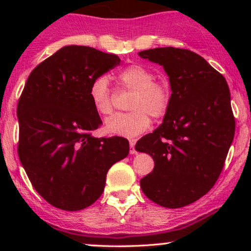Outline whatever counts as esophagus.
<instances>
[{
	"instance_id": "esophagus-1",
	"label": "esophagus",
	"mask_w": 251,
	"mask_h": 251,
	"mask_svg": "<svg viewBox=\"0 0 251 251\" xmlns=\"http://www.w3.org/2000/svg\"><path fill=\"white\" fill-rule=\"evenodd\" d=\"M134 146H135V140L134 139H131V140H129V153H131V154L137 153V151H135Z\"/></svg>"
}]
</instances>
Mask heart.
<instances>
[{"instance_id": "obj_1", "label": "heart", "mask_w": 251, "mask_h": 251, "mask_svg": "<svg viewBox=\"0 0 251 251\" xmlns=\"http://www.w3.org/2000/svg\"><path fill=\"white\" fill-rule=\"evenodd\" d=\"M118 80L124 87L134 91L129 113H119L109 117L105 122V131L108 134L134 138L151 125V118L165 116L171 100V92L164 83L155 82L153 72L142 65H131L118 74ZM88 97L94 111L100 116L112 112L111 89L105 75L97 76L91 82Z\"/></svg>"}]
</instances>
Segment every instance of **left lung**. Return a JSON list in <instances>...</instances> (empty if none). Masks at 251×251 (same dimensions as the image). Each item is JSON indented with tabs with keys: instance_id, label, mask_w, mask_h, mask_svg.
I'll return each instance as SVG.
<instances>
[{
	"instance_id": "obj_1",
	"label": "left lung",
	"mask_w": 251,
	"mask_h": 251,
	"mask_svg": "<svg viewBox=\"0 0 251 251\" xmlns=\"http://www.w3.org/2000/svg\"><path fill=\"white\" fill-rule=\"evenodd\" d=\"M138 55L163 66L172 92L162 125L135 144L154 160L140 188L164 208H181L209 192L224 166L235 133L229 87L189 50L154 48Z\"/></svg>"
}]
</instances>
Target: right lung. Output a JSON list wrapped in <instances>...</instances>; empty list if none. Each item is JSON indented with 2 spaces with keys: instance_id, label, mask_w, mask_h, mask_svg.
Here are the masks:
<instances>
[{
  "instance_id": "1",
  "label": "right lung",
  "mask_w": 251,
  "mask_h": 251,
  "mask_svg": "<svg viewBox=\"0 0 251 251\" xmlns=\"http://www.w3.org/2000/svg\"><path fill=\"white\" fill-rule=\"evenodd\" d=\"M119 63L114 54L65 46L28 76L17 103V152L31 185L55 208L77 211L93 204L109 168L127 157V139L91 133L102 122L89 85Z\"/></svg>"
}]
</instances>
